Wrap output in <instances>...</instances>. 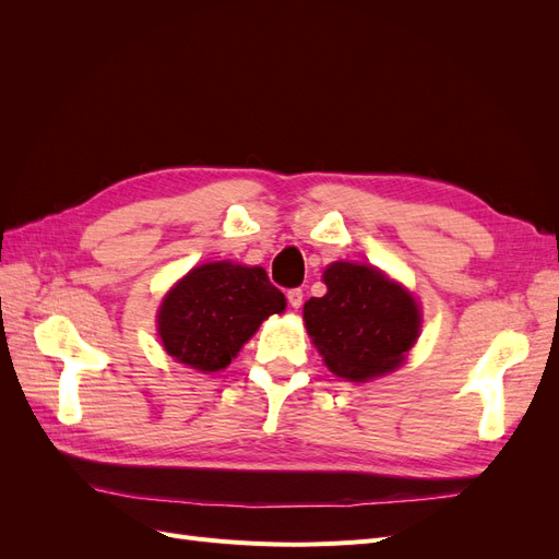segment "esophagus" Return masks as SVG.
Listing matches in <instances>:
<instances>
[{"instance_id": "esophagus-1", "label": "esophagus", "mask_w": 559, "mask_h": 559, "mask_svg": "<svg viewBox=\"0 0 559 559\" xmlns=\"http://www.w3.org/2000/svg\"><path fill=\"white\" fill-rule=\"evenodd\" d=\"M286 300H289V306L294 310H298L302 306V289H289L286 292Z\"/></svg>"}]
</instances>
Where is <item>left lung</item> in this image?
<instances>
[{"label": "left lung", "instance_id": "8db88e82", "mask_svg": "<svg viewBox=\"0 0 559 559\" xmlns=\"http://www.w3.org/2000/svg\"><path fill=\"white\" fill-rule=\"evenodd\" d=\"M324 284L326 294L306 302L302 319L333 373L364 382L399 368L419 333L413 296L357 263L329 265Z\"/></svg>", "mask_w": 559, "mask_h": 559}]
</instances>
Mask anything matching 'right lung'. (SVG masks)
<instances>
[{
    "mask_svg": "<svg viewBox=\"0 0 559 559\" xmlns=\"http://www.w3.org/2000/svg\"><path fill=\"white\" fill-rule=\"evenodd\" d=\"M284 306V294L270 284L263 267L205 263L165 296L158 333L177 361L218 370L230 364L263 319L280 314Z\"/></svg>",
    "mask_w": 559,
    "mask_h": 559,
    "instance_id": "right-lung-1",
    "label": "right lung"
}]
</instances>
